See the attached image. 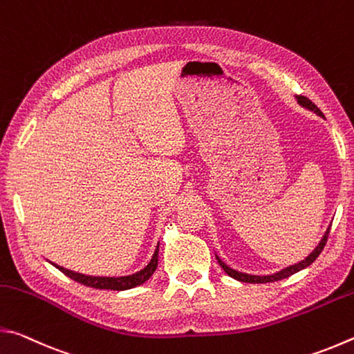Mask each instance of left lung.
Masks as SVG:
<instances>
[{"label":"left lung","instance_id":"8db88e82","mask_svg":"<svg viewBox=\"0 0 354 354\" xmlns=\"http://www.w3.org/2000/svg\"><path fill=\"white\" fill-rule=\"evenodd\" d=\"M297 98V101H298V104L299 106H303L304 109H309V111H313L314 113H317V115L319 117H325L323 115V112L319 109V107H317L313 101H310L309 98H306V97H301V95H299V97H295ZM329 230H331V226H328V230L325 231V234H323V237H322V241L319 242V245H317V247L314 248V251L313 253H310L308 257H304L303 261H299L298 263H293V266H289V267H286V268H283V270H279V272H277V273H273V274H263V277H259V274H248V273H242V272H237V270H232L231 267H227L226 263L220 259V257L217 256V261H218V263H220V267L223 268V270L230 274L231 278H234V279H237V281H241V283H251V284H263V283H273V281H281V279H284V278H289L290 274H293V273H297V272H299V270H303V268H306V267H309L310 263H313L317 257H319V254L322 253V250L325 248V245H326V241H328V236H329Z\"/></svg>","mask_w":354,"mask_h":354}]
</instances>
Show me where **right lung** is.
Returning a JSON list of instances; mask_svg holds the SVG:
<instances>
[{
    "mask_svg": "<svg viewBox=\"0 0 354 354\" xmlns=\"http://www.w3.org/2000/svg\"><path fill=\"white\" fill-rule=\"evenodd\" d=\"M158 256H159V243L158 247H156L151 261L148 262V266L145 268H142L140 272L128 274V277H88V274L68 270V268H64L61 266H57V263H53V266L59 268L64 274H67L68 278L76 281V283H81L87 287H93V289L128 290V289H133V287L143 284L145 281L151 278V274L156 272V268H158Z\"/></svg>",
    "mask_w": 354,
    "mask_h": 354,
    "instance_id": "add662e5",
    "label": "right lung"
}]
</instances>
